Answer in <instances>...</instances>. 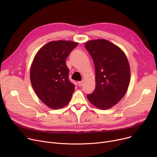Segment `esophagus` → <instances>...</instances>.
<instances>
[{
    "instance_id": "obj_1",
    "label": "esophagus",
    "mask_w": 157,
    "mask_h": 157,
    "mask_svg": "<svg viewBox=\"0 0 157 157\" xmlns=\"http://www.w3.org/2000/svg\"><path fill=\"white\" fill-rule=\"evenodd\" d=\"M83 83H84V81H79V82H78V85H79V86H83Z\"/></svg>"
}]
</instances>
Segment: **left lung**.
<instances>
[{"mask_svg": "<svg viewBox=\"0 0 157 157\" xmlns=\"http://www.w3.org/2000/svg\"><path fill=\"white\" fill-rule=\"evenodd\" d=\"M85 46L94 60L96 80L94 91L87 98L97 108L108 109L127 92L130 79L128 59L119 47L108 40H89Z\"/></svg>", "mask_w": 157, "mask_h": 157, "instance_id": "obj_1", "label": "left lung"}]
</instances>
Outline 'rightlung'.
Returning <instances> with one entry per match:
<instances>
[{
    "instance_id": "obj_1",
    "label": "right lung",
    "mask_w": 157,
    "mask_h": 157,
    "mask_svg": "<svg viewBox=\"0 0 157 157\" xmlns=\"http://www.w3.org/2000/svg\"><path fill=\"white\" fill-rule=\"evenodd\" d=\"M78 43L51 41L41 48L32 62L30 78L34 92L48 107L56 109L70 102L74 86L69 80L65 60Z\"/></svg>"
}]
</instances>
